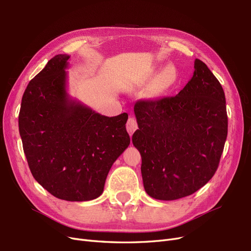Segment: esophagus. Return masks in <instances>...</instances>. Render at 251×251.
<instances>
[{"label": "esophagus", "mask_w": 251, "mask_h": 251, "mask_svg": "<svg viewBox=\"0 0 251 251\" xmlns=\"http://www.w3.org/2000/svg\"><path fill=\"white\" fill-rule=\"evenodd\" d=\"M126 129H127V131L130 135H132V133L137 129V122H136V120L134 118L130 117L128 119L127 124H126Z\"/></svg>", "instance_id": "1"}]
</instances>
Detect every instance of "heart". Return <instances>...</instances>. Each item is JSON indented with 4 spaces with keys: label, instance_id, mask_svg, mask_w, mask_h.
<instances>
[{
    "label": "heart",
    "instance_id": "b5f03b06",
    "mask_svg": "<svg viewBox=\"0 0 251 251\" xmlns=\"http://www.w3.org/2000/svg\"><path fill=\"white\" fill-rule=\"evenodd\" d=\"M176 70L172 65H167L164 69L161 67H156L148 71L143 77L133 84V87H141L152 81L151 86V93L157 95L171 88L176 84Z\"/></svg>",
    "mask_w": 251,
    "mask_h": 251
}]
</instances>
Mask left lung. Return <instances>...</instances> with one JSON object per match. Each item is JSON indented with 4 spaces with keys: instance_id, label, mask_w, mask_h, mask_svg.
<instances>
[{
    "instance_id": "8db88e82",
    "label": "left lung",
    "mask_w": 251,
    "mask_h": 251,
    "mask_svg": "<svg viewBox=\"0 0 251 251\" xmlns=\"http://www.w3.org/2000/svg\"><path fill=\"white\" fill-rule=\"evenodd\" d=\"M179 93L134 105L138 129L133 146L141 156L149 196L176 200L197 192L219 167L227 135L225 92L200 59Z\"/></svg>"
}]
</instances>
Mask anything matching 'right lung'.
<instances>
[{
  "instance_id": "right-lung-1",
  "label": "right lung",
  "mask_w": 251,
  "mask_h": 251,
  "mask_svg": "<svg viewBox=\"0 0 251 251\" xmlns=\"http://www.w3.org/2000/svg\"><path fill=\"white\" fill-rule=\"evenodd\" d=\"M67 54L51 58L24 93L18 126L28 167L54 197L89 201L102 194L114 162L128 148V115L106 117L67 91Z\"/></svg>"
}]
</instances>
